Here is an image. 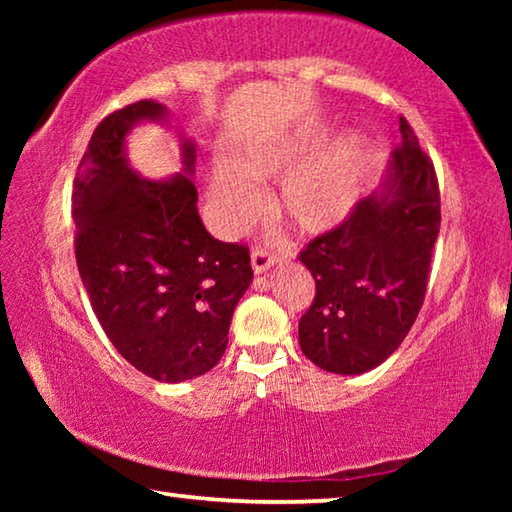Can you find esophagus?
I'll list each match as a JSON object with an SVG mask.
<instances>
[{"mask_svg":"<svg viewBox=\"0 0 512 512\" xmlns=\"http://www.w3.org/2000/svg\"><path fill=\"white\" fill-rule=\"evenodd\" d=\"M277 262V257L271 253V250H266L262 246L253 248V253H250V264H253V271L259 273H266L268 268Z\"/></svg>","mask_w":512,"mask_h":512,"instance_id":"obj_1","label":"esophagus"}]
</instances>
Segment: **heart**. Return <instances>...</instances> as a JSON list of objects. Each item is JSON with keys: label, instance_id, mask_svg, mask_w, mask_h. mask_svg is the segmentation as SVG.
I'll return each instance as SVG.
<instances>
[{"label": "heart", "instance_id": "b5f03b06", "mask_svg": "<svg viewBox=\"0 0 512 512\" xmlns=\"http://www.w3.org/2000/svg\"><path fill=\"white\" fill-rule=\"evenodd\" d=\"M316 142L255 146L235 162H216L210 192L214 214L223 230H237L262 212L264 198L257 183L285 176L277 189V207L305 235H320L348 221L361 196L363 142L345 135L332 149L305 162Z\"/></svg>", "mask_w": 512, "mask_h": 512}]
</instances>
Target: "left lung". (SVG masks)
<instances>
[{"label": "left lung", "mask_w": 512, "mask_h": 512, "mask_svg": "<svg viewBox=\"0 0 512 512\" xmlns=\"http://www.w3.org/2000/svg\"><path fill=\"white\" fill-rule=\"evenodd\" d=\"M400 133L381 187L298 257L316 280L298 325L300 348L336 375H361L391 357L427 293L440 232L438 178L404 117Z\"/></svg>", "instance_id": "1"}]
</instances>
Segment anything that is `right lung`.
Wrapping results in <instances>:
<instances>
[{
  "label": "right lung",
  "mask_w": 512,
  "mask_h": 512,
  "mask_svg": "<svg viewBox=\"0 0 512 512\" xmlns=\"http://www.w3.org/2000/svg\"><path fill=\"white\" fill-rule=\"evenodd\" d=\"M151 99L94 128L72 192L76 264L94 314L117 352L151 379L178 384L212 370L237 302L253 282L248 248L214 239L198 216L196 146L180 140L183 173L142 178L126 135L162 121Z\"/></svg>",
  "instance_id": "obj_1"
}]
</instances>
